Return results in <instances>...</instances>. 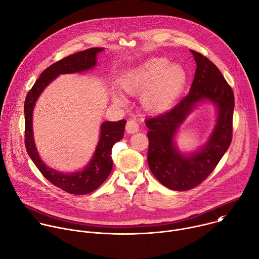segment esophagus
<instances>
[{"instance_id":"1","label":"esophagus","mask_w":259,"mask_h":259,"mask_svg":"<svg viewBox=\"0 0 259 259\" xmlns=\"http://www.w3.org/2000/svg\"><path fill=\"white\" fill-rule=\"evenodd\" d=\"M126 130L129 134L136 133L139 130V125L135 120H129L126 124Z\"/></svg>"}]
</instances>
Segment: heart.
Instances as JSON below:
<instances>
[{
    "instance_id": "1",
    "label": "heart",
    "mask_w": 259,
    "mask_h": 259,
    "mask_svg": "<svg viewBox=\"0 0 259 259\" xmlns=\"http://www.w3.org/2000/svg\"><path fill=\"white\" fill-rule=\"evenodd\" d=\"M187 71L180 64H169L165 58H152L125 72L119 79L121 90L130 95L142 94L143 107L152 113L168 110L183 93L187 83ZM117 104H123L114 96Z\"/></svg>"
}]
</instances>
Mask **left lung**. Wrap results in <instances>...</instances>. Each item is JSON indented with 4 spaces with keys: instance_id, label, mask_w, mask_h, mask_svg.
I'll use <instances>...</instances> for the list:
<instances>
[{
    "instance_id": "1",
    "label": "left lung",
    "mask_w": 259,
    "mask_h": 259,
    "mask_svg": "<svg viewBox=\"0 0 259 259\" xmlns=\"http://www.w3.org/2000/svg\"><path fill=\"white\" fill-rule=\"evenodd\" d=\"M196 71L190 92L175 108L145 120L149 129L147 161L153 176L168 189L186 191L199 185L214 169L232 141L234 94L219 68L203 55L190 50ZM208 100L218 110L215 129L198 151L184 155L176 145L180 125L199 103Z\"/></svg>"
}]
</instances>
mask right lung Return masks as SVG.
Returning a JSON list of instances; mask_svg holds the SVG:
<instances>
[{
	"label": "right lung",
	"instance_id": "right-lung-1",
	"mask_svg": "<svg viewBox=\"0 0 259 259\" xmlns=\"http://www.w3.org/2000/svg\"><path fill=\"white\" fill-rule=\"evenodd\" d=\"M103 51L102 48H92L68 56L51 65L39 75V78L28 92L24 103L25 147L28 155L48 181L71 194L91 193L98 189L109 177L113 167L112 148L116 142L123 138L126 121L104 122L101 127L99 143L89 164L82 170L67 174L49 167L40 159L33 139L32 112L40 94L56 77L60 74L80 73L93 69L97 65V55Z\"/></svg>",
	"mask_w": 259,
	"mask_h": 259
}]
</instances>
